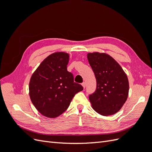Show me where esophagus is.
I'll return each instance as SVG.
<instances>
[{
	"label": "esophagus",
	"mask_w": 152,
	"mask_h": 152,
	"mask_svg": "<svg viewBox=\"0 0 152 152\" xmlns=\"http://www.w3.org/2000/svg\"><path fill=\"white\" fill-rule=\"evenodd\" d=\"M82 86H83V87L85 89V88H86V82H82Z\"/></svg>",
	"instance_id": "1"
}]
</instances>
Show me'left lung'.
I'll return each mask as SVG.
<instances>
[{
    "label": "left lung",
    "mask_w": 152,
    "mask_h": 152,
    "mask_svg": "<svg viewBox=\"0 0 152 152\" xmlns=\"http://www.w3.org/2000/svg\"><path fill=\"white\" fill-rule=\"evenodd\" d=\"M96 79V89L89 95L92 107L104 116L113 115L121 109L129 94V81L120 65L109 55L93 53L87 54Z\"/></svg>",
    "instance_id": "8db88e82"
}]
</instances>
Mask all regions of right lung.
Wrapping results in <instances>:
<instances>
[{"label": "right lung", "mask_w": 152, "mask_h": 152, "mask_svg": "<svg viewBox=\"0 0 152 152\" xmlns=\"http://www.w3.org/2000/svg\"><path fill=\"white\" fill-rule=\"evenodd\" d=\"M69 54L55 53L40 64L31 75L29 94L32 103L43 115L55 118L65 112L83 87L67 71Z\"/></svg>", "instance_id": "1"}]
</instances>
